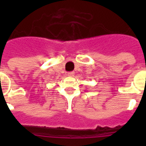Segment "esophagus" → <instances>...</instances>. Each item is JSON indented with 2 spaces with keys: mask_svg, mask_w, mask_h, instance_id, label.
Returning a JSON list of instances; mask_svg holds the SVG:
<instances>
[{
  "mask_svg": "<svg viewBox=\"0 0 146 146\" xmlns=\"http://www.w3.org/2000/svg\"><path fill=\"white\" fill-rule=\"evenodd\" d=\"M74 74V72H68V74H67V75L69 76V77H73Z\"/></svg>",
  "mask_w": 146,
  "mask_h": 146,
  "instance_id": "1",
  "label": "esophagus"
}]
</instances>
